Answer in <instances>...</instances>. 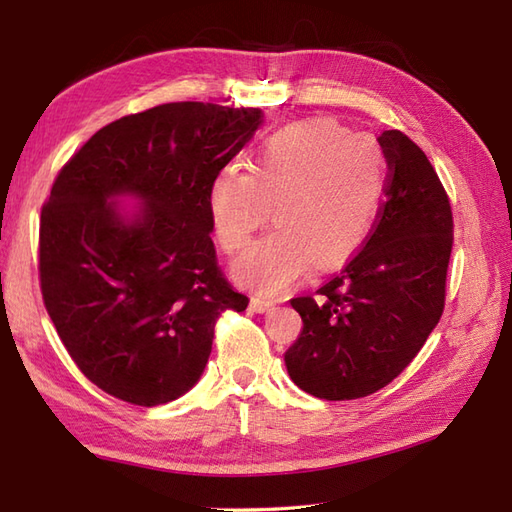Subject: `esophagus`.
<instances>
[{"instance_id": "34e87169", "label": "esophagus", "mask_w": 512, "mask_h": 512, "mask_svg": "<svg viewBox=\"0 0 512 512\" xmlns=\"http://www.w3.org/2000/svg\"><path fill=\"white\" fill-rule=\"evenodd\" d=\"M250 308H253L255 312H268V310H273V308H275V301L253 297V299H250Z\"/></svg>"}]
</instances>
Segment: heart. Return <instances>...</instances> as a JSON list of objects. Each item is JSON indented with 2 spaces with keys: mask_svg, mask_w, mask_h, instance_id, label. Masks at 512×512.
Wrapping results in <instances>:
<instances>
[{
  "mask_svg": "<svg viewBox=\"0 0 512 512\" xmlns=\"http://www.w3.org/2000/svg\"><path fill=\"white\" fill-rule=\"evenodd\" d=\"M385 193L383 147L330 118H310L270 136L250 169L217 171L206 202L226 253L244 250L273 206L277 226L233 266L239 284L273 295L314 262L328 270L350 259L372 235Z\"/></svg>",
  "mask_w": 512,
  "mask_h": 512,
  "instance_id": "obj_1",
  "label": "heart"
}]
</instances>
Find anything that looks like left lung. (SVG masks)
Here are the masks:
<instances>
[{"label": "left lung", "instance_id": "1", "mask_svg": "<svg viewBox=\"0 0 512 512\" xmlns=\"http://www.w3.org/2000/svg\"><path fill=\"white\" fill-rule=\"evenodd\" d=\"M389 182L363 250L317 297L292 299L299 339L284 356L292 383L325 400H354L405 369L444 310L453 246L451 204L424 151L398 129L378 136Z\"/></svg>", "mask_w": 512, "mask_h": 512}]
</instances>
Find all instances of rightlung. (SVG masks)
I'll return each mask as SVG.
<instances>
[{"label": "right lung", "instance_id": "1", "mask_svg": "<svg viewBox=\"0 0 512 512\" xmlns=\"http://www.w3.org/2000/svg\"><path fill=\"white\" fill-rule=\"evenodd\" d=\"M262 123L257 107L165 103L105 125L59 171L41 209V295L110 396L156 407L187 394L217 317L246 310L217 268L206 200Z\"/></svg>", "mask_w": 512, "mask_h": 512}]
</instances>
